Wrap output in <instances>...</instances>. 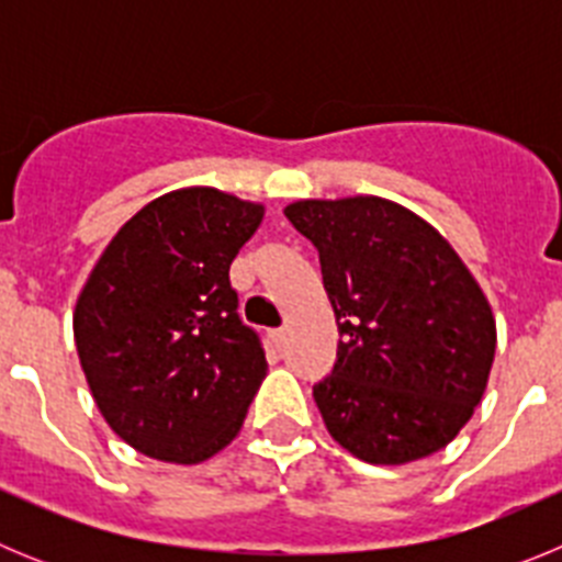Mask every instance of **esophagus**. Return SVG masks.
I'll list each match as a JSON object with an SVG mask.
<instances>
[{"label": "esophagus", "instance_id": "obj_1", "mask_svg": "<svg viewBox=\"0 0 562 562\" xmlns=\"http://www.w3.org/2000/svg\"><path fill=\"white\" fill-rule=\"evenodd\" d=\"M272 340H276V346H284V342H286V329H276V331H272Z\"/></svg>", "mask_w": 562, "mask_h": 562}]
</instances>
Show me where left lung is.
Masks as SVG:
<instances>
[{"instance_id": "obj_1", "label": "left lung", "mask_w": 562, "mask_h": 562, "mask_svg": "<svg viewBox=\"0 0 562 562\" xmlns=\"http://www.w3.org/2000/svg\"><path fill=\"white\" fill-rule=\"evenodd\" d=\"M284 213L321 256L340 331L335 369L312 389L331 439L369 464L450 445L484 396L495 321L448 238L382 196Z\"/></svg>"}]
</instances>
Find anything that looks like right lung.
Here are the masks:
<instances>
[{"label":"right lung","instance_id":"right-lung-1","mask_svg":"<svg viewBox=\"0 0 562 562\" xmlns=\"http://www.w3.org/2000/svg\"><path fill=\"white\" fill-rule=\"evenodd\" d=\"M261 220L265 205L180 188L134 213L89 272L78 360L109 428L143 456L200 464L241 430L267 360L231 265Z\"/></svg>","mask_w":562,"mask_h":562}]
</instances>
